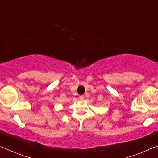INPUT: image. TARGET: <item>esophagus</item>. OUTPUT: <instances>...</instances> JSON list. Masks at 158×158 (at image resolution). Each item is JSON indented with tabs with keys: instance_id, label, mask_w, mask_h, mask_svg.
I'll list each match as a JSON object with an SVG mask.
<instances>
[{
	"instance_id": "1",
	"label": "esophagus",
	"mask_w": 158,
	"mask_h": 158,
	"mask_svg": "<svg viewBox=\"0 0 158 158\" xmlns=\"http://www.w3.org/2000/svg\"><path fill=\"white\" fill-rule=\"evenodd\" d=\"M79 98H80V100H84V95L79 96Z\"/></svg>"
}]
</instances>
